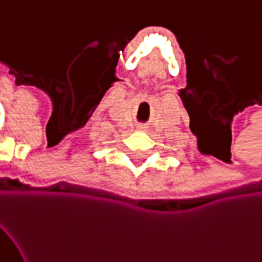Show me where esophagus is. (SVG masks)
<instances>
[{"instance_id": "34e87169", "label": "esophagus", "mask_w": 262, "mask_h": 262, "mask_svg": "<svg viewBox=\"0 0 262 262\" xmlns=\"http://www.w3.org/2000/svg\"><path fill=\"white\" fill-rule=\"evenodd\" d=\"M137 129H139V130H143V129H146V127H144V126H139Z\"/></svg>"}]
</instances>
